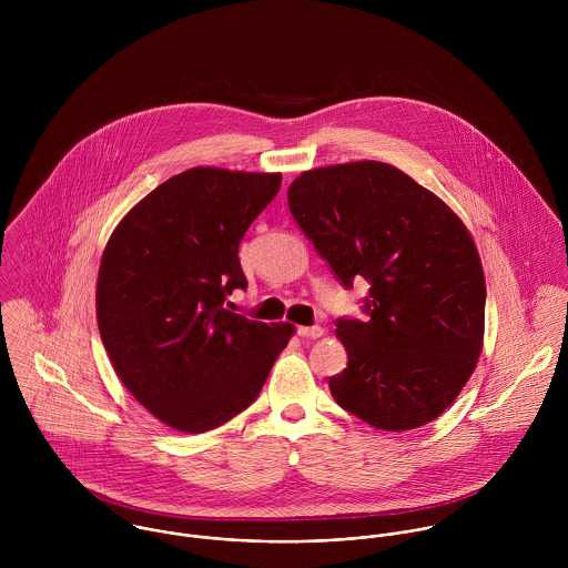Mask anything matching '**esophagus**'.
I'll return each mask as SVG.
<instances>
[{
	"label": "esophagus",
	"mask_w": 568,
	"mask_h": 568,
	"mask_svg": "<svg viewBox=\"0 0 568 568\" xmlns=\"http://www.w3.org/2000/svg\"><path fill=\"white\" fill-rule=\"evenodd\" d=\"M297 334L302 336V338H320V336H324V327L322 325H302V327H297Z\"/></svg>",
	"instance_id": "obj_1"
}]
</instances>
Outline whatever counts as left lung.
Masks as SVG:
<instances>
[{"instance_id": "8db88e82", "label": "left lung", "mask_w": 568, "mask_h": 568, "mask_svg": "<svg viewBox=\"0 0 568 568\" xmlns=\"http://www.w3.org/2000/svg\"><path fill=\"white\" fill-rule=\"evenodd\" d=\"M288 207L345 286L372 284L369 320L336 322L347 367L329 378L334 400L392 433L439 417L486 329L484 264L464 221L396 165L367 160L302 172Z\"/></svg>"}]
</instances>
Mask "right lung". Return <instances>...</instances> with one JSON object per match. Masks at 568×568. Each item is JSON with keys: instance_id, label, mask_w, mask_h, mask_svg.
Listing matches in <instances>:
<instances>
[{"instance_id": "right-lung-1", "label": "right lung", "mask_w": 568, "mask_h": 568, "mask_svg": "<svg viewBox=\"0 0 568 568\" xmlns=\"http://www.w3.org/2000/svg\"><path fill=\"white\" fill-rule=\"evenodd\" d=\"M280 185V172L190 168L131 207L102 251V345L133 398L174 430L205 433L244 410L295 332L223 308L246 288L239 244Z\"/></svg>"}]
</instances>
